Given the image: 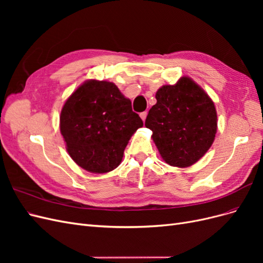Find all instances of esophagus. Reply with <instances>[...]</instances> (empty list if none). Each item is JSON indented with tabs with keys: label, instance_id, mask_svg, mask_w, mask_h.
Masks as SVG:
<instances>
[{
	"label": "esophagus",
	"instance_id": "esophagus-1",
	"mask_svg": "<svg viewBox=\"0 0 263 263\" xmlns=\"http://www.w3.org/2000/svg\"><path fill=\"white\" fill-rule=\"evenodd\" d=\"M140 117H141V119L142 121H146V117H147V112H142V113H140Z\"/></svg>",
	"mask_w": 263,
	"mask_h": 263
}]
</instances>
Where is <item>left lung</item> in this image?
I'll return each mask as SVG.
<instances>
[{
	"mask_svg": "<svg viewBox=\"0 0 263 263\" xmlns=\"http://www.w3.org/2000/svg\"><path fill=\"white\" fill-rule=\"evenodd\" d=\"M145 125L163 160L186 168L205 155L217 130L213 101L187 77L174 85H163L156 93Z\"/></svg>",
	"mask_w": 263,
	"mask_h": 263,
	"instance_id": "1",
	"label": "left lung"
}]
</instances>
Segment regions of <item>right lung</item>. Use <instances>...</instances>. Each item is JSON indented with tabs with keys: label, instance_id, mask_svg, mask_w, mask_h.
<instances>
[{
	"label": "right lung",
	"instance_id": "1",
	"mask_svg": "<svg viewBox=\"0 0 263 263\" xmlns=\"http://www.w3.org/2000/svg\"><path fill=\"white\" fill-rule=\"evenodd\" d=\"M142 125L130 100L107 81L84 82L67 100L60 115V132L70 157L93 173L117 168L128 140Z\"/></svg>",
	"mask_w": 263,
	"mask_h": 263
}]
</instances>
